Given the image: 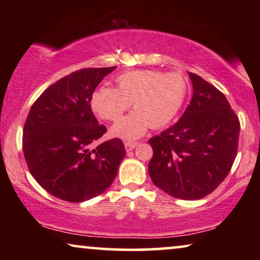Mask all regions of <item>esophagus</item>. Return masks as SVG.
I'll use <instances>...</instances> for the list:
<instances>
[{
    "mask_svg": "<svg viewBox=\"0 0 260 260\" xmlns=\"http://www.w3.org/2000/svg\"><path fill=\"white\" fill-rule=\"evenodd\" d=\"M125 150L126 151H131V150H134L135 148H136V145H137V143L136 142H125Z\"/></svg>",
    "mask_w": 260,
    "mask_h": 260,
    "instance_id": "obj_1",
    "label": "esophagus"
}]
</instances>
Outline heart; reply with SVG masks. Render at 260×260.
<instances>
[{
    "instance_id": "heart-1",
    "label": "heart",
    "mask_w": 260,
    "mask_h": 260,
    "mask_svg": "<svg viewBox=\"0 0 260 260\" xmlns=\"http://www.w3.org/2000/svg\"><path fill=\"white\" fill-rule=\"evenodd\" d=\"M116 87L101 86L91 97L92 110L102 119L116 122L131 103L134 112L124 117L111 133L133 141L149 126L161 129L175 118L186 98L187 80L179 72L163 73L155 70H134L116 78Z\"/></svg>"
}]
</instances>
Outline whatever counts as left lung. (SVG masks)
<instances>
[{
    "instance_id": "left-lung-1",
    "label": "left lung",
    "mask_w": 260,
    "mask_h": 260,
    "mask_svg": "<svg viewBox=\"0 0 260 260\" xmlns=\"http://www.w3.org/2000/svg\"><path fill=\"white\" fill-rule=\"evenodd\" d=\"M190 104L177 123L149 140L152 183L182 200L212 193L229 175L238 151L240 123L223 93L198 74Z\"/></svg>"
}]
</instances>
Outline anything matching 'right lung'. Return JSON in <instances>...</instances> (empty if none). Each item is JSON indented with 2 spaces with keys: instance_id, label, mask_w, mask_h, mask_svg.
I'll return each mask as SVG.
<instances>
[{
  "instance_id": "obj_1",
  "label": "right lung",
  "mask_w": 260,
  "mask_h": 260,
  "mask_svg": "<svg viewBox=\"0 0 260 260\" xmlns=\"http://www.w3.org/2000/svg\"><path fill=\"white\" fill-rule=\"evenodd\" d=\"M116 66L83 69L51 85L31 105L22 147L28 169L53 197L83 202L111 186L125 156L119 138L93 143L106 133L91 109V97Z\"/></svg>"
}]
</instances>
